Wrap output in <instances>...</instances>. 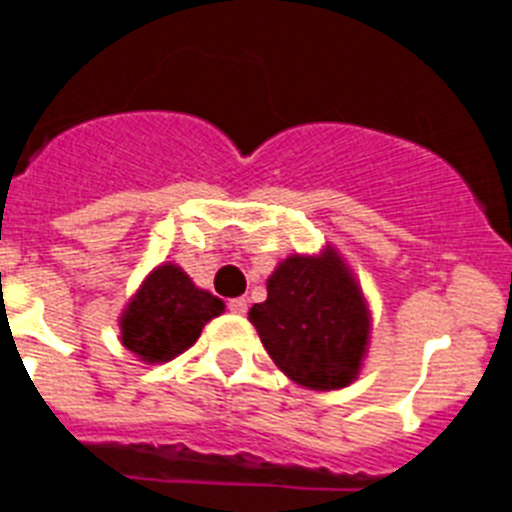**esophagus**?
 <instances>
[{
	"label": "esophagus",
	"mask_w": 512,
	"mask_h": 512,
	"mask_svg": "<svg viewBox=\"0 0 512 512\" xmlns=\"http://www.w3.org/2000/svg\"><path fill=\"white\" fill-rule=\"evenodd\" d=\"M229 309L234 315H244V312H247V299H231Z\"/></svg>",
	"instance_id": "obj_1"
}]
</instances>
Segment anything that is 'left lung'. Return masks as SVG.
<instances>
[{
    "instance_id": "obj_1",
    "label": "left lung",
    "mask_w": 512,
    "mask_h": 512,
    "mask_svg": "<svg viewBox=\"0 0 512 512\" xmlns=\"http://www.w3.org/2000/svg\"><path fill=\"white\" fill-rule=\"evenodd\" d=\"M265 351L309 390L356 380L369 346V309L336 249L286 257L268 278V299L249 309Z\"/></svg>"
}]
</instances>
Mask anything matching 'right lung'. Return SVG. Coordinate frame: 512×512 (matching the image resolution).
<instances>
[{"instance_id": "right-lung-1", "label": "right lung", "mask_w": 512, "mask_h": 512, "mask_svg": "<svg viewBox=\"0 0 512 512\" xmlns=\"http://www.w3.org/2000/svg\"><path fill=\"white\" fill-rule=\"evenodd\" d=\"M221 312L218 296L197 289L179 265L163 263L145 278L122 312V343L143 362H169L190 349L205 322Z\"/></svg>"}]
</instances>
